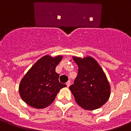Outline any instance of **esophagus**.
Returning a JSON list of instances; mask_svg holds the SVG:
<instances>
[{
    "label": "esophagus",
    "mask_w": 131,
    "mask_h": 131,
    "mask_svg": "<svg viewBox=\"0 0 131 131\" xmlns=\"http://www.w3.org/2000/svg\"><path fill=\"white\" fill-rule=\"evenodd\" d=\"M66 85H67V88H69V86H70V85H71V82H70V81H68L66 83Z\"/></svg>",
    "instance_id": "esophagus-1"
}]
</instances>
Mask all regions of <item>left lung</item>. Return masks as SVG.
<instances>
[{
    "mask_svg": "<svg viewBox=\"0 0 131 131\" xmlns=\"http://www.w3.org/2000/svg\"><path fill=\"white\" fill-rule=\"evenodd\" d=\"M78 66V74L70 90L79 106L93 110L106 103L110 95V85L103 69L95 59L88 56H73Z\"/></svg>",
    "mask_w": 131,
    "mask_h": 131,
    "instance_id": "left-lung-1",
    "label": "left lung"
}]
</instances>
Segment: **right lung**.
Here are the masks:
<instances>
[{"mask_svg": "<svg viewBox=\"0 0 131 131\" xmlns=\"http://www.w3.org/2000/svg\"><path fill=\"white\" fill-rule=\"evenodd\" d=\"M62 59V55H45L21 79L19 86L20 96L29 106L37 109L46 108L54 102L60 89L67 86L59 82V75L55 71Z\"/></svg>", "mask_w": 131, "mask_h": 131, "instance_id": "add662e5", "label": "right lung"}]
</instances>
